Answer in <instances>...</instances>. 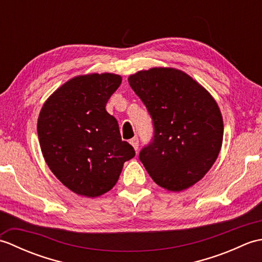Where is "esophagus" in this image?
<instances>
[{
	"instance_id": "1",
	"label": "esophagus",
	"mask_w": 262,
	"mask_h": 262,
	"mask_svg": "<svg viewBox=\"0 0 262 262\" xmlns=\"http://www.w3.org/2000/svg\"><path fill=\"white\" fill-rule=\"evenodd\" d=\"M129 143H130V145L133 147H134L135 149H137L138 148V143H140V141H138L137 137H134V138H132V140L129 141Z\"/></svg>"
}]
</instances>
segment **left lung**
<instances>
[{
    "instance_id": "8db88e82",
    "label": "left lung",
    "mask_w": 262,
    "mask_h": 262,
    "mask_svg": "<svg viewBox=\"0 0 262 262\" xmlns=\"http://www.w3.org/2000/svg\"><path fill=\"white\" fill-rule=\"evenodd\" d=\"M154 125L153 142L140 160L154 182L182 191L202 180L219 157L223 117L206 89L183 71L153 68L128 77Z\"/></svg>"
}]
</instances>
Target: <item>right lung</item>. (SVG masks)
<instances>
[{"label": "right lung", "instance_id": "add662e5", "mask_svg": "<svg viewBox=\"0 0 262 262\" xmlns=\"http://www.w3.org/2000/svg\"><path fill=\"white\" fill-rule=\"evenodd\" d=\"M121 83L114 73L75 76L46 100L37 122L39 144L49 169L71 191L88 198L108 192L126 161L135 157L121 141L105 104Z\"/></svg>", "mask_w": 262, "mask_h": 262}]
</instances>
